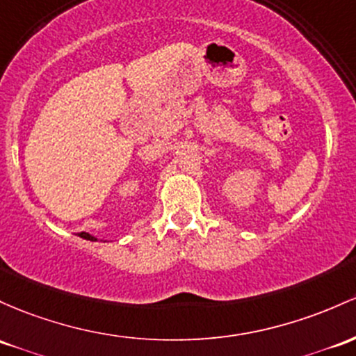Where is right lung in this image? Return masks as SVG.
I'll list each match as a JSON object with an SVG mask.
<instances>
[{
    "label": "right lung",
    "mask_w": 356,
    "mask_h": 356,
    "mask_svg": "<svg viewBox=\"0 0 356 356\" xmlns=\"http://www.w3.org/2000/svg\"><path fill=\"white\" fill-rule=\"evenodd\" d=\"M79 236L81 238H84V240H89V241H97V238L96 236H92V235H89V233H79Z\"/></svg>",
    "instance_id": "right-lung-1"
}]
</instances>
